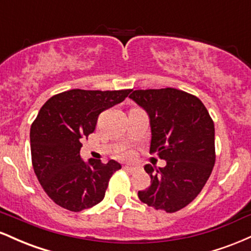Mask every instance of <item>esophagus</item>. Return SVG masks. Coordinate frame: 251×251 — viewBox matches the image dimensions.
<instances>
[{
	"mask_svg": "<svg viewBox=\"0 0 251 251\" xmlns=\"http://www.w3.org/2000/svg\"><path fill=\"white\" fill-rule=\"evenodd\" d=\"M124 169L127 170V171L131 172V174H133V172H135L138 170V166H135V165H125V166H124Z\"/></svg>",
	"mask_w": 251,
	"mask_h": 251,
	"instance_id": "esophagus-1",
	"label": "esophagus"
}]
</instances>
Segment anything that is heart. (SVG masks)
I'll list each match as a JSON object with an SVG mask.
<instances>
[{"label":"heart","mask_w":251,"mask_h":251,"mask_svg":"<svg viewBox=\"0 0 251 251\" xmlns=\"http://www.w3.org/2000/svg\"><path fill=\"white\" fill-rule=\"evenodd\" d=\"M124 155H128V152H125V153H124Z\"/></svg>","instance_id":"heart-1"}]
</instances>
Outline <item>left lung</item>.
Wrapping results in <instances>:
<instances>
[{"mask_svg": "<svg viewBox=\"0 0 251 251\" xmlns=\"http://www.w3.org/2000/svg\"><path fill=\"white\" fill-rule=\"evenodd\" d=\"M129 98L150 117V153L166 162L159 169L144 166L151 185L138 197L155 210L178 211L197 197L214 169V122L197 97L180 89H137Z\"/></svg>", "mask_w": 251, "mask_h": 251, "instance_id": "left-lung-1", "label": "left lung"}]
</instances>
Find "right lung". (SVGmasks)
<instances>
[{"label": "right lung", "instance_id": "add662e5", "mask_svg": "<svg viewBox=\"0 0 251 251\" xmlns=\"http://www.w3.org/2000/svg\"><path fill=\"white\" fill-rule=\"evenodd\" d=\"M132 89H71L51 97L30 127L31 163L37 179L54 203L70 211L92 208L105 197L116 160L83 162L81 140L96 129L98 117L122 102Z\"/></svg>", "mask_w": 251, "mask_h": 251}]
</instances>
